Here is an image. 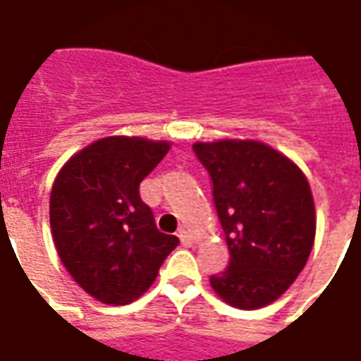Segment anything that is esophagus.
Instances as JSON below:
<instances>
[{"label":"esophagus","mask_w":361,"mask_h":361,"mask_svg":"<svg viewBox=\"0 0 361 361\" xmlns=\"http://www.w3.org/2000/svg\"><path fill=\"white\" fill-rule=\"evenodd\" d=\"M178 238H180V242H183L184 246H192V235L188 231L180 228V231H178Z\"/></svg>","instance_id":"34e87169"}]
</instances>
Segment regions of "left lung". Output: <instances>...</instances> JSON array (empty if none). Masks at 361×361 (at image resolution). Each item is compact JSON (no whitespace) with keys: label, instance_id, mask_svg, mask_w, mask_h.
Instances as JSON below:
<instances>
[{"label":"left lung","instance_id":"1","mask_svg":"<svg viewBox=\"0 0 361 361\" xmlns=\"http://www.w3.org/2000/svg\"><path fill=\"white\" fill-rule=\"evenodd\" d=\"M231 262L212 275L213 290L240 310L264 307L304 269L315 238V207L304 173L256 140L196 142Z\"/></svg>","mask_w":361,"mask_h":361}]
</instances>
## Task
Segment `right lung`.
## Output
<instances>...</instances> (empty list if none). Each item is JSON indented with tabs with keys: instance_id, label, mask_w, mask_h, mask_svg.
<instances>
[{
	"instance_id": "right-lung-1",
	"label": "right lung",
	"mask_w": 361,
	"mask_h": 361,
	"mask_svg": "<svg viewBox=\"0 0 361 361\" xmlns=\"http://www.w3.org/2000/svg\"><path fill=\"white\" fill-rule=\"evenodd\" d=\"M169 142L109 136L80 149L51 186L49 225L71 277L104 304H130L148 290L178 246L159 233L140 198V183Z\"/></svg>"
}]
</instances>
